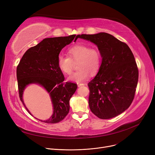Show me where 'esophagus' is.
I'll use <instances>...</instances> for the list:
<instances>
[{
    "instance_id": "esophagus-1",
    "label": "esophagus",
    "mask_w": 155,
    "mask_h": 155,
    "mask_svg": "<svg viewBox=\"0 0 155 155\" xmlns=\"http://www.w3.org/2000/svg\"><path fill=\"white\" fill-rule=\"evenodd\" d=\"M77 85H78V87H80V86L84 85V84H83V83H77Z\"/></svg>"
}]
</instances>
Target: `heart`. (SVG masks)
Wrapping results in <instances>:
<instances>
[{
	"mask_svg": "<svg viewBox=\"0 0 155 155\" xmlns=\"http://www.w3.org/2000/svg\"><path fill=\"white\" fill-rule=\"evenodd\" d=\"M68 56L60 55L57 60L59 70L65 75H70L73 71V63H77L79 69L73 73L68 78V80L77 83L86 80L90 73L94 75L98 72L101 64V55L98 50L91 46L78 45L70 48L68 50Z\"/></svg>",
	"mask_w": 155,
	"mask_h": 155,
	"instance_id": "obj_1",
	"label": "heart"
}]
</instances>
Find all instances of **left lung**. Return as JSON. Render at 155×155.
I'll list each match as a JSON object with an SVG mask.
<instances>
[{"label": "left lung", "instance_id": "left-lung-1", "mask_svg": "<svg viewBox=\"0 0 155 155\" xmlns=\"http://www.w3.org/2000/svg\"><path fill=\"white\" fill-rule=\"evenodd\" d=\"M97 46L102 57L98 73L88 86L91 111L102 119L117 116L131 104L138 82V69L131 49L106 32L78 35Z\"/></svg>", "mask_w": 155, "mask_h": 155}]
</instances>
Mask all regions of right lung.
I'll return each instance as SVG.
<instances>
[{
    "instance_id": "right-lung-1",
    "label": "right lung",
    "mask_w": 155,
    "mask_h": 155,
    "mask_svg": "<svg viewBox=\"0 0 155 155\" xmlns=\"http://www.w3.org/2000/svg\"><path fill=\"white\" fill-rule=\"evenodd\" d=\"M75 35L64 37L45 38L36 46L30 48L24 54L17 67V80L19 97L24 107L23 93L30 84L43 87L50 95L53 114L47 120L36 119L49 124L58 123L69 112L70 99L77 90L76 84L64 83L63 73L57 65V60L62 49L70 44ZM76 39H75V41Z\"/></svg>"
}]
</instances>
